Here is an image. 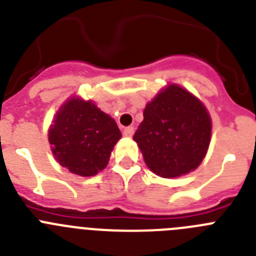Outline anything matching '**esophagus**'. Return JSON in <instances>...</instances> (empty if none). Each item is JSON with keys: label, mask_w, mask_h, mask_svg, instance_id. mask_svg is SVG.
Segmentation results:
<instances>
[{"label": "esophagus", "mask_w": 256, "mask_h": 256, "mask_svg": "<svg viewBox=\"0 0 256 256\" xmlns=\"http://www.w3.org/2000/svg\"><path fill=\"white\" fill-rule=\"evenodd\" d=\"M133 133H134V128L133 126H126L123 130V136H126V137H132Z\"/></svg>", "instance_id": "esophagus-1"}]
</instances>
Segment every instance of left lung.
Instances as JSON below:
<instances>
[{
    "instance_id": "8db88e82",
    "label": "left lung",
    "mask_w": 256,
    "mask_h": 256,
    "mask_svg": "<svg viewBox=\"0 0 256 256\" xmlns=\"http://www.w3.org/2000/svg\"><path fill=\"white\" fill-rule=\"evenodd\" d=\"M210 136L212 122L205 106L188 91L170 84L146 105L133 140L154 173L174 178L198 168Z\"/></svg>"
}]
</instances>
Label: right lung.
<instances>
[{
    "label": "right lung",
    "instance_id": "obj_1",
    "mask_svg": "<svg viewBox=\"0 0 256 256\" xmlns=\"http://www.w3.org/2000/svg\"><path fill=\"white\" fill-rule=\"evenodd\" d=\"M120 137L112 118L92 101L80 98H70L61 106L48 132L58 164L82 177H91L105 168Z\"/></svg>",
    "mask_w": 256,
    "mask_h": 256
}]
</instances>
